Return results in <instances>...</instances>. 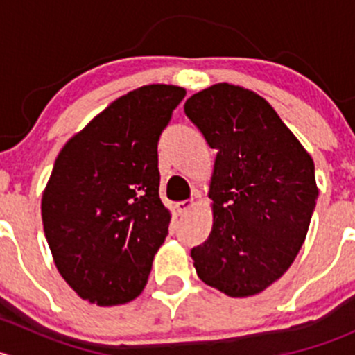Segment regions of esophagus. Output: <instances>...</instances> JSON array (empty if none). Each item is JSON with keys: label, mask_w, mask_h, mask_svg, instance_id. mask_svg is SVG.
Wrapping results in <instances>:
<instances>
[{"label": "esophagus", "mask_w": 355, "mask_h": 355, "mask_svg": "<svg viewBox=\"0 0 355 355\" xmlns=\"http://www.w3.org/2000/svg\"><path fill=\"white\" fill-rule=\"evenodd\" d=\"M192 206H194V200L189 199V200H182V202L175 204V209H177V213L180 214V216H184V214H187L189 211L192 209Z\"/></svg>", "instance_id": "1"}]
</instances>
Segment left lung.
<instances>
[{"mask_svg": "<svg viewBox=\"0 0 355 355\" xmlns=\"http://www.w3.org/2000/svg\"><path fill=\"white\" fill-rule=\"evenodd\" d=\"M184 110L216 151L213 230L191 250L198 277L230 297L263 292L306 241L318 200L313 157L266 99L239 85H211Z\"/></svg>", "mask_w": 355, "mask_h": 355, "instance_id": "1", "label": "left lung"}]
</instances>
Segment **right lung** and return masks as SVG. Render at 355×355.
<instances>
[{
  "label": "right lung",
  "instance_id": "right-lung-1",
  "mask_svg": "<svg viewBox=\"0 0 355 355\" xmlns=\"http://www.w3.org/2000/svg\"><path fill=\"white\" fill-rule=\"evenodd\" d=\"M185 98L151 84L113 101L67 142L42 194V225L60 275L98 306L130 302L168 235L157 142Z\"/></svg>",
  "mask_w": 355,
  "mask_h": 355
}]
</instances>
